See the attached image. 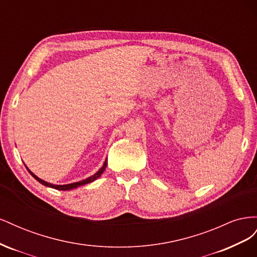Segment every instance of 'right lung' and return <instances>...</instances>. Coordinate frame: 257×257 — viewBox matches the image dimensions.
Wrapping results in <instances>:
<instances>
[{
	"instance_id": "add662e5",
	"label": "right lung",
	"mask_w": 257,
	"mask_h": 257,
	"mask_svg": "<svg viewBox=\"0 0 257 257\" xmlns=\"http://www.w3.org/2000/svg\"><path fill=\"white\" fill-rule=\"evenodd\" d=\"M26 167H27V166H26ZM106 167H107V158H106V160H105V162H104V164H103L102 168H99L97 173H95L94 175L89 177V178H87V179H84V180H81V181H78V182H74V183H69V184H52V183H49V182H47V181H44L43 179L38 178L36 175H34L32 172H31V170H30L28 167H27V169H28V172H29L31 175H32V177L35 178L36 180H37L38 182H40V183H42L43 185L48 186V188H52V189L59 190V191H69V190H73V189L78 188V186H80V185L88 184V183H91V182H93L94 180H96L97 178H99L100 176H102V174L104 173V170L106 169Z\"/></svg>"
}]
</instances>
